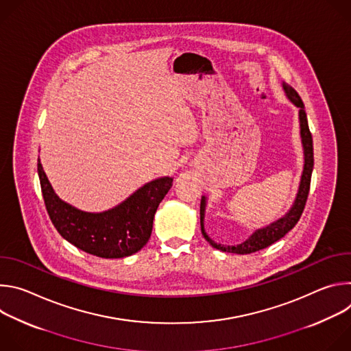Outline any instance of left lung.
Masks as SVG:
<instances>
[{
    "label": "left lung",
    "mask_w": 351,
    "mask_h": 351,
    "mask_svg": "<svg viewBox=\"0 0 351 351\" xmlns=\"http://www.w3.org/2000/svg\"><path fill=\"white\" fill-rule=\"evenodd\" d=\"M283 88L286 91L287 98L290 101L300 108V128H302V138H303V147H304V171L302 175V182H300V189L295 197V202L290 211L276 222L271 223L269 226L264 229L256 230L252 236H250L245 241L237 244V245H223L215 243L213 239L208 237V234L204 230V210H206V197L202 198V204H199V223H202V232L204 239L214 247L221 250V252L225 253H236V254H252L256 252H260L263 248H267L268 245L274 244L275 241L280 240L286 233H289L295 223L298 222L300 217H302L306 203H307V197L310 193V184H311V173L314 168V147H313V136L308 128V121H307V114L304 110L303 99L300 98L297 91L283 83Z\"/></svg>",
    "instance_id": "obj_1"
}]
</instances>
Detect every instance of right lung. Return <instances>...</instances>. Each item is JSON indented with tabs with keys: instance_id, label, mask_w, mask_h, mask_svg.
I'll use <instances>...</instances> for the list:
<instances>
[{
	"instance_id": "right-lung-1",
	"label": "right lung",
	"mask_w": 351,
	"mask_h": 351,
	"mask_svg": "<svg viewBox=\"0 0 351 351\" xmlns=\"http://www.w3.org/2000/svg\"><path fill=\"white\" fill-rule=\"evenodd\" d=\"M47 213L58 233L83 250L101 258H123L141 250L152 236L156 211L172 186V178L149 182L118 207L88 214L60 199L37 164Z\"/></svg>"
}]
</instances>
